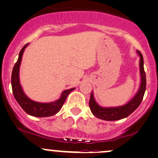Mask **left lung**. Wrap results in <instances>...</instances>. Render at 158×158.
Here are the masks:
<instances>
[{
  "label": "left lung",
  "instance_id": "obj_1",
  "mask_svg": "<svg viewBox=\"0 0 158 158\" xmlns=\"http://www.w3.org/2000/svg\"><path fill=\"white\" fill-rule=\"evenodd\" d=\"M139 56H140V75H141V83H140V89L137 94L134 98L130 101L129 102L124 106L118 107H110V108H104L101 107L96 103L93 97V93H91L90 96L89 105L90 110L92 113L96 117L102 119L104 120L108 121H113V120H119L127 117L131 114L136 109L140 106L143 100V95H144L145 90H146V74H145L144 69H143V59L140 52L137 51Z\"/></svg>",
  "mask_w": 158,
  "mask_h": 158
}]
</instances>
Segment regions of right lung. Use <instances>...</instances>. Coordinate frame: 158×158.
<instances>
[{"mask_svg":"<svg viewBox=\"0 0 158 158\" xmlns=\"http://www.w3.org/2000/svg\"><path fill=\"white\" fill-rule=\"evenodd\" d=\"M27 45V44H26L20 51L18 61L15 63L13 70H12L11 86L13 95L18 104L27 114L33 116H37V117H45V116H53L60 110L68 95L69 94L70 92L74 89V88L65 90L61 95L60 99L55 102H49V103H41V102H35L29 99L23 92L19 82V67L21 65L23 52Z\"/></svg>","mask_w":158,"mask_h":158,"instance_id":"1","label":"right lung"}]
</instances>
